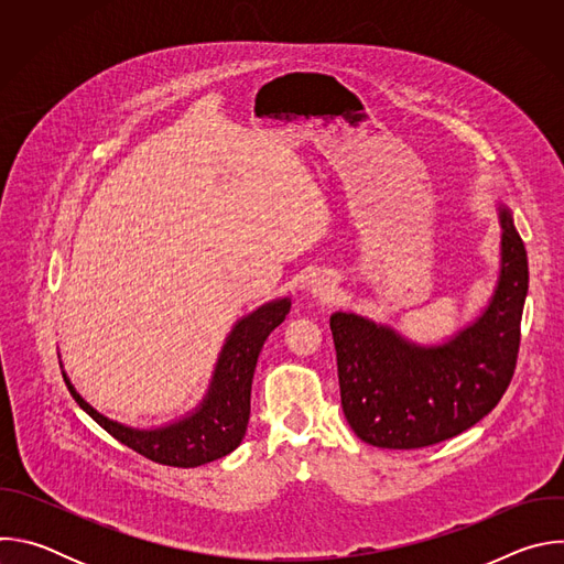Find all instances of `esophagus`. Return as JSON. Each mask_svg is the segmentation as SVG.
Returning a JSON list of instances; mask_svg holds the SVG:
<instances>
[{"mask_svg": "<svg viewBox=\"0 0 564 564\" xmlns=\"http://www.w3.org/2000/svg\"><path fill=\"white\" fill-rule=\"evenodd\" d=\"M333 290H335V283L328 276H318V279L312 281V290L310 292L316 299H326V296H330Z\"/></svg>", "mask_w": 564, "mask_h": 564, "instance_id": "1", "label": "esophagus"}]
</instances>
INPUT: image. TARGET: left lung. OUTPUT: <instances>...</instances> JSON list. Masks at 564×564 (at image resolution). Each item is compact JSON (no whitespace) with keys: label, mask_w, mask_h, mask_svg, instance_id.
<instances>
[{"label":"left lung","mask_w":564,"mask_h":564,"mask_svg":"<svg viewBox=\"0 0 564 564\" xmlns=\"http://www.w3.org/2000/svg\"><path fill=\"white\" fill-rule=\"evenodd\" d=\"M500 225L494 296L451 339L422 346L355 312L330 316L341 409L366 444L424 448L464 433L498 406L516 370L529 290L527 250L505 205Z\"/></svg>","instance_id":"obj_1"}]
</instances>
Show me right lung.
Instances as JSON below:
<instances>
[{"label":"right lung","mask_w":564,"mask_h":564,"mask_svg":"<svg viewBox=\"0 0 564 564\" xmlns=\"http://www.w3.org/2000/svg\"><path fill=\"white\" fill-rule=\"evenodd\" d=\"M288 312L290 299L285 296L270 301L240 318L220 350L209 390L196 411L160 429H131L118 424L87 404L66 375L64 381L79 409L91 415L118 442L151 462L194 468L225 457L243 442L250 422V394L259 352L270 333L283 324Z\"/></svg>","instance_id":"add662e5"}]
</instances>
